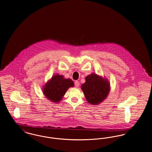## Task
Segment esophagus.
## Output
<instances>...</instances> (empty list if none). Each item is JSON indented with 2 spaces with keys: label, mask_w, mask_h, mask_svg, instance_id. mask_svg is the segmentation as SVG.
Listing matches in <instances>:
<instances>
[{
  "label": "esophagus",
  "mask_w": 152,
  "mask_h": 152,
  "mask_svg": "<svg viewBox=\"0 0 152 152\" xmlns=\"http://www.w3.org/2000/svg\"><path fill=\"white\" fill-rule=\"evenodd\" d=\"M74 84H75V86L76 88H78V87L80 86V82H79L78 81H77V80L75 81Z\"/></svg>",
  "instance_id": "obj_1"
}]
</instances>
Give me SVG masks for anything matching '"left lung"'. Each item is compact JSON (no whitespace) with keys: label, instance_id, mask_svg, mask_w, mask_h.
Wrapping results in <instances>:
<instances>
[{"label":"left lung","instance_id":"obj_1","mask_svg":"<svg viewBox=\"0 0 152 152\" xmlns=\"http://www.w3.org/2000/svg\"><path fill=\"white\" fill-rule=\"evenodd\" d=\"M86 82L81 86L85 98L91 104L102 102L110 91V83L106 78L92 73L85 78Z\"/></svg>","mask_w":152,"mask_h":152}]
</instances>
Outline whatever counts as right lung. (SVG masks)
<instances>
[{"label":"right lung","instance_id":"right-lung-1","mask_svg":"<svg viewBox=\"0 0 152 152\" xmlns=\"http://www.w3.org/2000/svg\"><path fill=\"white\" fill-rule=\"evenodd\" d=\"M74 85L72 80L66 79L62 75L56 74L46 83L42 90L48 100L58 103L62 100L68 88Z\"/></svg>","mask_w":152,"mask_h":152}]
</instances>
